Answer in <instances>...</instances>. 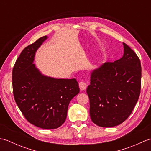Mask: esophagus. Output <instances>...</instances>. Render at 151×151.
<instances>
[{"instance_id": "esophagus-1", "label": "esophagus", "mask_w": 151, "mask_h": 151, "mask_svg": "<svg viewBox=\"0 0 151 151\" xmlns=\"http://www.w3.org/2000/svg\"><path fill=\"white\" fill-rule=\"evenodd\" d=\"M79 88L81 89V90L83 91V90H85L87 88V84L84 82V81H81L79 82Z\"/></svg>"}]
</instances>
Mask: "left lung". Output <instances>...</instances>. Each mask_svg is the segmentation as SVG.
Masks as SVG:
<instances>
[{"label":"left lung","instance_id":"obj_1","mask_svg":"<svg viewBox=\"0 0 151 151\" xmlns=\"http://www.w3.org/2000/svg\"><path fill=\"white\" fill-rule=\"evenodd\" d=\"M123 44V57L93 70L86 90L91 120L101 127H113L124 122L132 113L140 95V60L132 49Z\"/></svg>","mask_w":151,"mask_h":151}]
</instances>
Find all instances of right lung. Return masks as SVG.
I'll use <instances>...</instances> for the list:
<instances>
[{
  "instance_id": "1",
  "label": "right lung",
  "mask_w": 151,
  "mask_h": 151,
  "mask_svg": "<svg viewBox=\"0 0 151 151\" xmlns=\"http://www.w3.org/2000/svg\"><path fill=\"white\" fill-rule=\"evenodd\" d=\"M47 36L24 48L13 68V93L26 119L43 129H55L65 121L70 101L80 92L75 78L45 76L33 63L35 54Z\"/></svg>"
}]
</instances>
